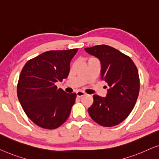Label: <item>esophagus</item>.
I'll return each mask as SVG.
<instances>
[{
    "label": "esophagus",
    "mask_w": 159,
    "mask_h": 159,
    "mask_svg": "<svg viewBox=\"0 0 159 159\" xmlns=\"http://www.w3.org/2000/svg\"><path fill=\"white\" fill-rule=\"evenodd\" d=\"M76 95L78 97H84V96L86 95V93L84 92V91H78L76 92Z\"/></svg>",
    "instance_id": "1"
}]
</instances>
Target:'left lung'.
<instances>
[{"mask_svg":"<svg viewBox=\"0 0 159 159\" xmlns=\"http://www.w3.org/2000/svg\"><path fill=\"white\" fill-rule=\"evenodd\" d=\"M85 50L99 58L101 79L108 85L106 97L93 96L89 115L102 126H115L126 119L135 107L140 90L138 69L130 57L112 47L102 44Z\"/></svg>","mask_w":159,"mask_h":159,"instance_id":"8db88e82","label":"left lung"}]
</instances>
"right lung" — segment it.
<instances>
[{
	"label": "right lung",
	"instance_id": "obj_1",
	"mask_svg": "<svg viewBox=\"0 0 159 159\" xmlns=\"http://www.w3.org/2000/svg\"><path fill=\"white\" fill-rule=\"evenodd\" d=\"M78 49L50 50L26 62L17 84V96L27 117L44 129H56L66 121L76 93L57 89L70 72Z\"/></svg>",
	"mask_w": 159,
	"mask_h": 159
}]
</instances>
